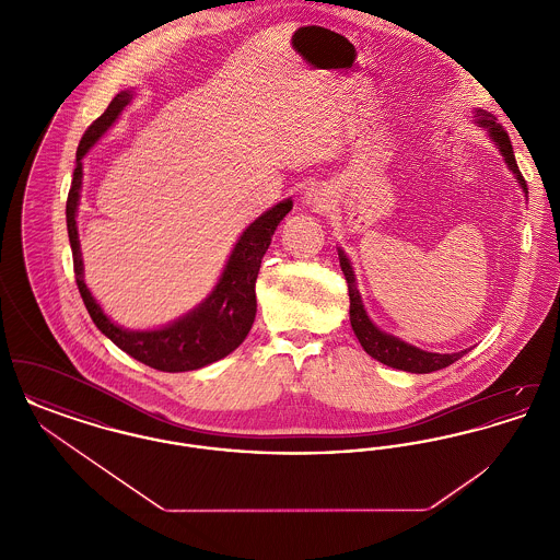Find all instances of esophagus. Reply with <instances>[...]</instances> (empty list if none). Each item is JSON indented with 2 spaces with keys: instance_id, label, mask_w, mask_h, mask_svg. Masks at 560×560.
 I'll return each mask as SVG.
<instances>
[{
  "instance_id": "34e87169",
  "label": "esophagus",
  "mask_w": 560,
  "mask_h": 560,
  "mask_svg": "<svg viewBox=\"0 0 560 560\" xmlns=\"http://www.w3.org/2000/svg\"><path fill=\"white\" fill-rule=\"evenodd\" d=\"M306 203L313 206V208H325L327 197H325V192H323L320 188H311V190L306 192Z\"/></svg>"
}]
</instances>
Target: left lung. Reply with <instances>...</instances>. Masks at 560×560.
<instances>
[{"label": "left lung", "mask_w": 560, "mask_h": 560, "mask_svg": "<svg viewBox=\"0 0 560 560\" xmlns=\"http://www.w3.org/2000/svg\"><path fill=\"white\" fill-rule=\"evenodd\" d=\"M477 124H479L480 128H487V132L493 138V142L500 147L508 167L516 174V180L521 183L523 190L529 192L527 190V183H525V178H523V174H521V170L516 165V160H514L512 142H510V136L504 130V126L495 124V117L491 113H487V110H477ZM340 267H342V272L347 277L348 295H350V325H352L354 336L359 338L361 347L365 348V352L370 357L377 359L380 363H384L388 368L411 373L436 372V370L450 368L459 357H464L466 350L452 352V354L427 352V350H420V348L400 342L399 338H395V336H388V334L380 331L370 320V317L365 315L361 295H359L357 283H354L352 268H350L347 256L342 254V249H340Z\"/></svg>", "instance_id": "obj_1"}]
</instances>
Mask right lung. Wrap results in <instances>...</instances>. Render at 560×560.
I'll return each mask as SVG.
<instances>
[{
  "label": "right lung",
  "mask_w": 560,
  "mask_h": 560,
  "mask_svg": "<svg viewBox=\"0 0 560 560\" xmlns=\"http://www.w3.org/2000/svg\"><path fill=\"white\" fill-rule=\"evenodd\" d=\"M132 101L130 92L117 94L107 110L92 121V126L81 136L78 147V161L73 170V183L67 197V231L73 249V268L83 304L96 327L136 361L160 370V372H190L206 368L218 359H224L245 340L256 317V279L267 254L268 245L279 226V222L292 210V201H281L272 210L262 213L252 222L237 241L226 268L215 285L212 295L187 317L174 320L172 325L155 331H128L110 323L103 308L96 304L90 290L83 283L80 237L75 212L80 201L81 160L88 149L107 132L119 113Z\"/></svg>",
  "instance_id": "1"
}]
</instances>
